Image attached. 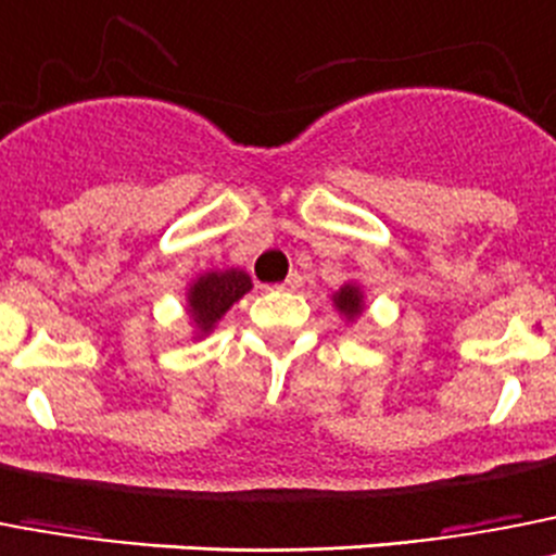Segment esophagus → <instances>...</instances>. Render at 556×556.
I'll use <instances>...</instances> for the list:
<instances>
[{
	"label": "esophagus",
	"instance_id": "obj_1",
	"mask_svg": "<svg viewBox=\"0 0 556 556\" xmlns=\"http://www.w3.org/2000/svg\"><path fill=\"white\" fill-rule=\"evenodd\" d=\"M279 291H299V288H302V277H299L296 271L293 274H288V279H285L282 285H277Z\"/></svg>",
	"mask_w": 556,
	"mask_h": 556
}]
</instances>
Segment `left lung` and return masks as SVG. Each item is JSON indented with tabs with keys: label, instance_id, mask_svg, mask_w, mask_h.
Wrapping results in <instances>:
<instances>
[{
	"label": "left lung",
	"instance_id": "1",
	"mask_svg": "<svg viewBox=\"0 0 556 556\" xmlns=\"http://www.w3.org/2000/svg\"><path fill=\"white\" fill-rule=\"evenodd\" d=\"M330 299H332V307H336L338 316L344 318L346 325H352V321H358V318L364 316L366 293H364V288L355 282V279H350V282L341 285V288H338Z\"/></svg>",
	"mask_w": 556,
	"mask_h": 556
}]
</instances>
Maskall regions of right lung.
Listing matches in <instances>:
<instances>
[{
    "label": "right lung",
    "mask_w": 556,
    "mask_h": 556,
    "mask_svg": "<svg viewBox=\"0 0 556 556\" xmlns=\"http://www.w3.org/2000/svg\"><path fill=\"white\" fill-rule=\"evenodd\" d=\"M251 291V277L243 268H210L198 274L185 291V311L192 327V341L210 336L235 302Z\"/></svg>",
    "instance_id": "1"
}]
</instances>
